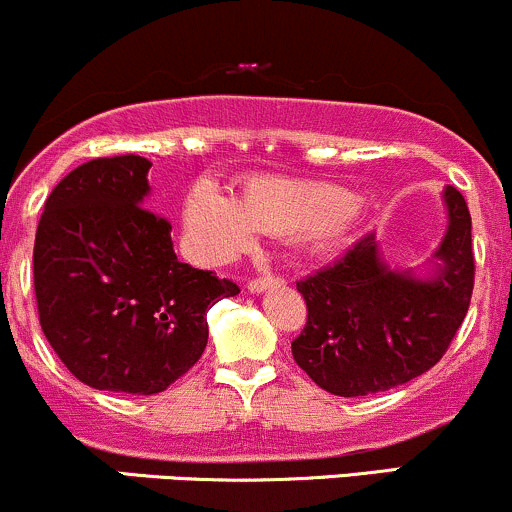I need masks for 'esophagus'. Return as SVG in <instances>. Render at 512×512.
I'll list each match as a JSON object with an SVG mask.
<instances>
[{
    "mask_svg": "<svg viewBox=\"0 0 512 512\" xmlns=\"http://www.w3.org/2000/svg\"><path fill=\"white\" fill-rule=\"evenodd\" d=\"M274 284H281L279 276L264 274V276H257V279H250L248 291H250V293H262V291H267L269 286H274Z\"/></svg>",
    "mask_w": 512,
    "mask_h": 512,
    "instance_id": "1",
    "label": "esophagus"
}]
</instances>
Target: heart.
I'll list each match as a JSON object with an SVG mask.
<instances>
[{
  "label": "heart",
  "instance_id": "heart-1",
  "mask_svg": "<svg viewBox=\"0 0 512 512\" xmlns=\"http://www.w3.org/2000/svg\"><path fill=\"white\" fill-rule=\"evenodd\" d=\"M358 204L342 187L313 180L250 178L238 199L202 180L185 197V228L197 260L216 264L248 250L255 233L296 236L332 248L354 228Z\"/></svg>",
  "mask_w": 512,
  "mask_h": 512
}]
</instances>
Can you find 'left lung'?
Here are the masks:
<instances>
[{
    "label": "left lung",
    "instance_id": "8db88e82",
    "mask_svg": "<svg viewBox=\"0 0 512 512\" xmlns=\"http://www.w3.org/2000/svg\"><path fill=\"white\" fill-rule=\"evenodd\" d=\"M448 231L431 272H397L373 236L330 267L298 281L308 322L291 342L315 385L363 397L419 378L443 358L460 330L474 289L472 216L455 187L443 190Z\"/></svg>",
    "mask_w": 512,
    "mask_h": 512
}]
</instances>
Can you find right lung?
I'll return each instance as SVG.
<instances>
[{"mask_svg": "<svg viewBox=\"0 0 512 512\" xmlns=\"http://www.w3.org/2000/svg\"><path fill=\"white\" fill-rule=\"evenodd\" d=\"M149 168L134 154L74 168L35 231L40 327L69 373L96 390H166L202 356L207 310L240 293L178 260L170 223L146 209Z\"/></svg>", "mask_w": 512, "mask_h": 512, "instance_id": "obj_1", "label": "right lung"}]
</instances>
